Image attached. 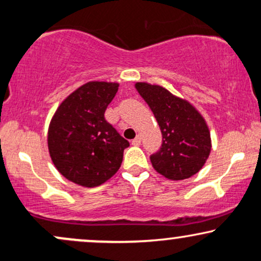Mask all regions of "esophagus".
Instances as JSON below:
<instances>
[{
  "label": "esophagus",
  "mask_w": 261,
  "mask_h": 261,
  "mask_svg": "<svg viewBox=\"0 0 261 261\" xmlns=\"http://www.w3.org/2000/svg\"><path fill=\"white\" fill-rule=\"evenodd\" d=\"M131 143H133L134 146H140L141 145V137L137 136L136 139H134L133 141H131Z\"/></svg>",
  "instance_id": "1"
}]
</instances>
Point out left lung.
<instances>
[{"mask_svg": "<svg viewBox=\"0 0 261 261\" xmlns=\"http://www.w3.org/2000/svg\"><path fill=\"white\" fill-rule=\"evenodd\" d=\"M135 87L154 114L163 137L160 151L149 157L153 168L172 180L196 174L211 152L210 130L201 114L163 87L146 82Z\"/></svg>", "mask_w": 261, "mask_h": 261, "instance_id": "1", "label": "left lung"}]
</instances>
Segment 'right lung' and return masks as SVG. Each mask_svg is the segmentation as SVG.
<instances>
[{"mask_svg": "<svg viewBox=\"0 0 261 261\" xmlns=\"http://www.w3.org/2000/svg\"><path fill=\"white\" fill-rule=\"evenodd\" d=\"M119 83L93 81L60 104L47 133V147L56 169L85 188L106 182L121 166L130 146L104 118Z\"/></svg>", "mask_w": 261, "mask_h": 261, "instance_id": "add662e5", "label": "right lung"}]
</instances>
